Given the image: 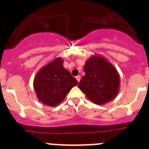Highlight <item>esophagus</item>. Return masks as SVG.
Returning a JSON list of instances; mask_svg holds the SVG:
<instances>
[{
    "label": "esophagus",
    "instance_id": "1",
    "mask_svg": "<svg viewBox=\"0 0 149 149\" xmlns=\"http://www.w3.org/2000/svg\"><path fill=\"white\" fill-rule=\"evenodd\" d=\"M76 79H77V81L79 82V81H80V79H81V77H80V76H77V77H76Z\"/></svg>",
    "mask_w": 149,
    "mask_h": 149
}]
</instances>
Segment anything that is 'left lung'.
Listing matches in <instances>:
<instances>
[{"label": "left lung", "mask_w": 149, "mask_h": 149, "mask_svg": "<svg viewBox=\"0 0 149 149\" xmlns=\"http://www.w3.org/2000/svg\"><path fill=\"white\" fill-rule=\"evenodd\" d=\"M85 76L79 88L90 100L98 105L107 104L119 92L120 77L116 68L101 56H93L86 61Z\"/></svg>", "instance_id": "1"}]
</instances>
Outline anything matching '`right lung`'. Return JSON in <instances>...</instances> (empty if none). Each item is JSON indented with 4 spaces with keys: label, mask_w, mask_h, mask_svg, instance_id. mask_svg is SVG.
I'll return each mask as SVG.
<instances>
[{
    "label": "right lung",
    "mask_w": 149,
    "mask_h": 149,
    "mask_svg": "<svg viewBox=\"0 0 149 149\" xmlns=\"http://www.w3.org/2000/svg\"><path fill=\"white\" fill-rule=\"evenodd\" d=\"M78 82L63 67L62 58H56L41 68L34 79L33 86L37 97L49 107L59 104Z\"/></svg>",
    "instance_id": "add662e5"
}]
</instances>
